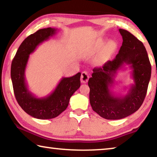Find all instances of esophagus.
Masks as SVG:
<instances>
[{
  "label": "esophagus",
  "instance_id": "obj_1",
  "mask_svg": "<svg viewBox=\"0 0 157 157\" xmlns=\"http://www.w3.org/2000/svg\"><path fill=\"white\" fill-rule=\"evenodd\" d=\"M89 74L88 73L86 72V71H83V72L82 73V75H81V82L82 83H86L89 80Z\"/></svg>",
  "mask_w": 157,
  "mask_h": 157
}]
</instances>
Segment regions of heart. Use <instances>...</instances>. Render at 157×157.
<instances>
[{"instance_id":"b5f03b06","label":"heart","mask_w":157,"mask_h":157,"mask_svg":"<svg viewBox=\"0 0 157 157\" xmlns=\"http://www.w3.org/2000/svg\"><path fill=\"white\" fill-rule=\"evenodd\" d=\"M103 44H104V42L102 41H101L96 44V46H95L94 49V52H96L98 51L102 48L103 46ZM116 47V44L115 42L113 41H111L109 42V43L107 44V46H105V49L103 50V51L100 53L99 56H98L96 59H95V63L98 65H102L104 63L106 60L108 58V57L109 56V55L114 50H115Z\"/></svg>"}]
</instances>
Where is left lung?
I'll list each match as a JSON object with an SVG mask.
<instances>
[{
  "mask_svg": "<svg viewBox=\"0 0 157 157\" xmlns=\"http://www.w3.org/2000/svg\"><path fill=\"white\" fill-rule=\"evenodd\" d=\"M123 44L114 59L102 67L94 68L88 84L89 100L93 110L107 120H118L139 109L145 98L151 78V64L143 43L129 32L119 29ZM129 65L134 84L123 97L114 95L113 86L117 71Z\"/></svg>",
  "mask_w": 157,
  "mask_h": 157,
  "instance_id": "left-lung-1",
  "label": "left lung"
}]
</instances>
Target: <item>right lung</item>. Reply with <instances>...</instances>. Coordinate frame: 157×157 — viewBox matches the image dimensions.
I'll return each mask as SVG.
<instances>
[{"mask_svg":"<svg viewBox=\"0 0 157 157\" xmlns=\"http://www.w3.org/2000/svg\"><path fill=\"white\" fill-rule=\"evenodd\" d=\"M57 32V29L47 28L30 34L20 45L11 66L13 89L18 105L30 116L42 120L54 118L66 110L71 97L80 86L81 73H78L62 78L54 91L46 97H36L28 89L25 73L30 55Z\"/></svg>","mask_w":157,"mask_h":157,"instance_id":"right-lung-1","label":"right lung"}]
</instances>
